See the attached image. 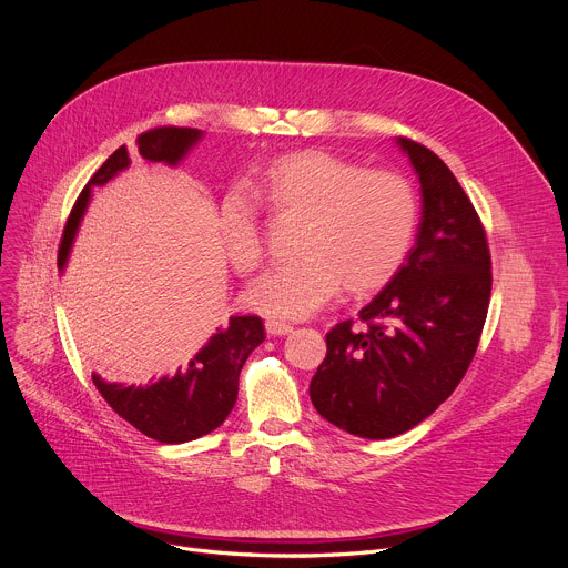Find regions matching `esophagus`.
I'll return each mask as SVG.
<instances>
[{
  "mask_svg": "<svg viewBox=\"0 0 568 568\" xmlns=\"http://www.w3.org/2000/svg\"><path fill=\"white\" fill-rule=\"evenodd\" d=\"M265 328H267V333L274 335V337L290 335V333L294 331L292 324H285V322H278V320H267V322H265Z\"/></svg>",
  "mask_w": 568,
  "mask_h": 568,
  "instance_id": "34e87169",
  "label": "esophagus"
}]
</instances>
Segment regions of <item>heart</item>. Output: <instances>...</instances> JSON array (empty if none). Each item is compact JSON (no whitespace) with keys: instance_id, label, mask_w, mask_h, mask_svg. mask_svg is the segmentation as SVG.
I'll return each mask as SVG.
<instances>
[{"instance_id":"1","label":"heart","mask_w":568,"mask_h":568,"mask_svg":"<svg viewBox=\"0 0 568 568\" xmlns=\"http://www.w3.org/2000/svg\"><path fill=\"white\" fill-rule=\"evenodd\" d=\"M253 194L278 222L303 224L294 246L301 261L263 274L246 290V303L267 317H311L342 285L353 296L381 292L405 265L419 229V196L409 179L322 149L281 156ZM220 233L235 272L261 267L265 242L244 194L224 199Z\"/></svg>"}]
</instances>
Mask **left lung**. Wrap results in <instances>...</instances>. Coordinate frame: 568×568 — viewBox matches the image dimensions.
I'll list each match as a JSON object with an SVG mask.
<instances>
[{
	"mask_svg": "<svg viewBox=\"0 0 568 568\" xmlns=\"http://www.w3.org/2000/svg\"><path fill=\"white\" fill-rule=\"evenodd\" d=\"M422 183L417 244L396 278L326 333L311 398L333 426L367 439L422 424L476 355L491 296V253L471 199L435 151L398 138Z\"/></svg>",
	"mask_w": 568,
	"mask_h": 568,
	"instance_id": "1",
	"label": "left lung"
}]
</instances>
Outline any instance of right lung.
I'll return each mask as SVG.
<instances>
[{
    "mask_svg": "<svg viewBox=\"0 0 568 568\" xmlns=\"http://www.w3.org/2000/svg\"><path fill=\"white\" fill-rule=\"evenodd\" d=\"M201 138L199 129L187 126H156L138 135V151L146 161L179 163L185 151ZM131 165L126 144L115 149L106 163L101 165L81 194L77 196L59 244V267L65 265L68 253L79 229L90 187H101L118 172ZM265 339V326L257 315H233L229 326L211 337L185 369L172 378H161L149 387H124L104 383L92 376L94 387L118 415L138 428L142 435L161 444H183L209 435L220 428L237 400V381L242 365L255 346Z\"/></svg>",
    "mask_w": 568,
    "mask_h": 568,
    "instance_id": "right-lung-1",
    "label": "right lung"
}]
</instances>
